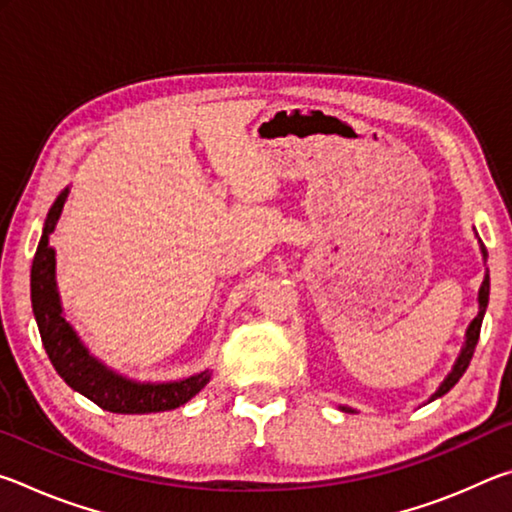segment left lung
Listing matches in <instances>:
<instances>
[{
    "instance_id": "8db88e82",
    "label": "left lung",
    "mask_w": 512,
    "mask_h": 512,
    "mask_svg": "<svg viewBox=\"0 0 512 512\" xmlns=\"http://www.w3.org/2000/svg\"><path fill=\"white\" fill-rule=\"evenodd\" d=\"M479 244H481L483 262H485V259H488V250H485V246H483V241H481V239H479ZM488 298H490V273L485 271L483 284H481V289H479V314H476V318L472 320L470 327H467V332H465V345H463L461 354H458V359H456V363H454L452 372H449V375L445 377L443 384L438 386V391L429 397V402L438 400V397H443L447 391H452V388L456 386V381L463 377V372L467 370V366H470L472 354H474V348H476V343H479L481 323H483V316H485V307H488ZM341 409H343V411H352V409H348V406H341ZM352 413H354V411H352Z\"/></svg>"
}]
</instances>
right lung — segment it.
I'll return each mask as SVG.
<instances>
[{
    "label": "right lung",
    "instance_id": "right-lung-1",
    "mask_svg": "<svg viewBox=\"0 0 512 512\" xmlns=\"http://www.w3.org/2000/svg\"><path fill=\"white\" fill-rule=\"evenodd\" d=\"M69 187L58 194L42 228V237L31 266V305L40 329V339L67 386L88 397L103 411L112 413H160L183 406L205 388L210 370L178 381H135L92 357L74 327L63 316L56 287V250L51 246L56 223L63 214Z\"/></svg>",
    "mask_w": 512,
    "mask_h": 512
}]
</instances>
